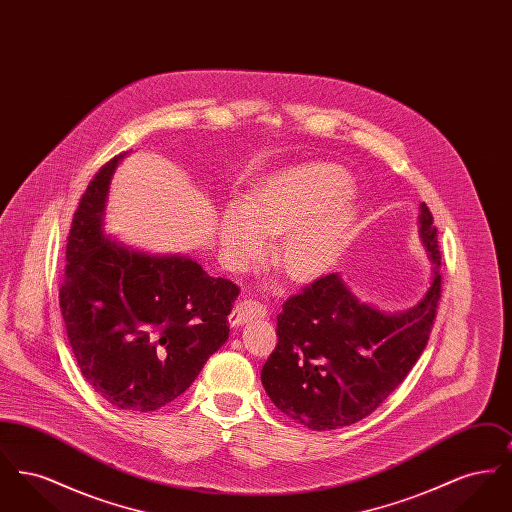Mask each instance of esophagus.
Returning <instances> with one entry per match:
<instances>
[{
    "label": "esophagus",
    "instance_id": "34e87169",
    "mask_svg": "<svg viewBox=\"0 0 512 512\" xmlns=\"http://www.w3.org/2000/svg\"><path fill=\"white\" fill-rule=\"evenodd\" d=\"M263 315H265V309H263V305L259 301H255L251 297H242L236 303V307H234V311H232V315H230L228 320H230L232 326H238V324H244V322L251 320V318L263 317Z\"/></svg>",
    "mask_w": 512,
    "mask_h": 512
}]
</instances>
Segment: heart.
Returning a JSON list of instances; mask_svg holds the SVG:
<instances>
[{
    "label": "heart",
    "instance_id": "heart-1",
    "mask_svg": "<svg viewBox=\"0 0 512 512\" xmlns=\"http://www.w3.org/2000/svg\"><path fill=\"white\" fill-rule=\"evenodd\" d=\"M345 176L328 165L276 176L251 192L244 207H230L219 228L220 251L234 270L267 255V236H281L276 261L293 280H313L345 244L353 213L343 197ZM331 201L328 202L327 199Z\"/></svg>",
    "mask_w": 512,
    "mask_h": 512
}]
</instances>
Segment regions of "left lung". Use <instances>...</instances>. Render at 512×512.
Masks as SVG:
<instances>
[{
    "mask_svg": "<svg viewBox=\"0 0 512 512\" xmlns=\"http://www.w3.org/2000/svg\"><path fill=\"white\" fill-rule=\"evenodd\" d=\"M420 238L434 263L424 299L386 315L361 303L338 274L290 295L276 322L278 343L261 370L272 403L311 430H336L374 413L422 355L441 297L438 228L420 205Z\"/></svg>",
    "mask_w": 512,
    "mask_h": 512,
    "instance_id": "8db88e82",
    "label": "left lung"
}]
</instances>
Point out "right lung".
I'll use <instances>...</instances> for the list:
<instances>
[{"instance_id":"1","label":"right lung","mask_w":512,"mask_h":512,"mask_svg":"<svg viewBox=\"0 0 512 512\" xmlns=\"http://www.w3.org/2000/svg\"><path fill=\"white\" fill-rule=\"evenodd\" d=\"M90 180L74 211L59 307L86 382L113 407L149 413L190 388L228 340L240 288L186 257H151L103 236L109 180Z\"/></svg>"}]
</instances>
